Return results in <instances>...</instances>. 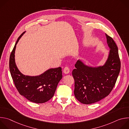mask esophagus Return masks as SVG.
I'll return each mask as SVG.
<instances>
[{"mask_svg": "<svg viewBox=\"0 0 129 129\" xmlns=\"http://www.w3.org/2000/svg\"><path fill=\"white\" fill-rule=\"evenodd\" d=\"M69 72H70V69L68 67H65L64 68L63 72L65 73V74H68V73H69Z\"/></svg>", "mask_w": 129, "mask_h": 129, "instance_id": "1", "label": "esophagus"}]
</instances>
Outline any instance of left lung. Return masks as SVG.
Here are the masks:
<instances>
[{
    "mask_svg": "<svg viewBox=\"0 0 129 129\" xmlns=\"http://www.w3.org/2000/svg\"><path fill=\"white\" fill-rule=\"evenodd\" d=\"M106 36L110 51L104 65L92 67L79 60L72 72L75 80V96L82 104L95 103L108 96L119 75L120 61L118 47L111 37L106 34Z\"/></svg>",
    "mask_w": 129,
    "mask_h": 129,
    "instance_id": "1",
    "label": "left lung"
}]
</instances>
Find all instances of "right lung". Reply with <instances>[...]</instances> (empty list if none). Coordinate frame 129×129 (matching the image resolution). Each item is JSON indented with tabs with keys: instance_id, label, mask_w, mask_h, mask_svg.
I'll return each mask as SVG.
<instances>
[{
	"instance_id": "1",
	"label": "right lung",
	"mask_w": 129,
	"mask_h": 129,
	"mask_svg": "<svg viewBox=\"0 0 129 129\" xmlns=\"http://www.w3.org/2000/svg\"><path fill=\"white\" fill-rule=\"evenodd\" d=\"M24 33L18 38L10 55L11 75L16 88L21 95L31 102L44 103L54 95L58 84L62 78V68L60 67L50 68L37 76L23 75L16 65L15 52L16 45Z\"/></svg>"
}]
</instances>
